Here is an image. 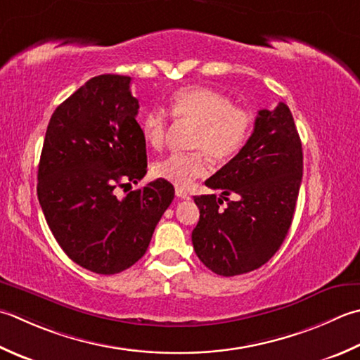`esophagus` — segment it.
Returning a JSON list of instances; mask_svg holds the SVG:
<instances>
[{
	"instance_id": "obj_1",
	"label": "esophagus",
	"mask_w": 360,
	"mask_h": 360,
	"mask_svg": "<svg viewBox=\"0 0 360 360\" xmlns=\"http://www.w3.org/2000/svg\"><path fill=\"white\" fill-rule=\"evenodd\" d=\"M176 196H178V198H181V200H188L190 196H188V193L186 192L184 188H176Z\"/></svg>"
}]
</instances>
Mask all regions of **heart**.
Here are the masks:
<instances>
[{"mask_svg":"<svg viewBox=\"0 0 360 360\" xmlns=\"http://www.w3.org/2000/svg\"><path fill=\"white\" fill-rule=\"evenodd\" d=\"M170 114L179 122L196 126L195 153H172L153 165V173L178 187H188L209 173V160L229 162L248 143L255 115L237 108L229 96L207 87H184L170 98ZM168 128L165 109L153 108L142 120V134L151 148L164 146Z\"/></svg>","mask_w":360,"mask_h":360,"instance_id":"1","label":"heart"}]
</instances>
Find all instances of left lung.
Returning <instances> with one entry per match:
<instances>
[{
  "mask_svg": "<svg viewBox=\"0 0 360 360\" xmlns=\"http://www.w3.org/2000/svg\"><path fill=\"white\" fill-rule=\"evenodd\" d=\"M301 178L302 148L290 109L279 103L274 110H259L240 154L206 181L221 195L193 198L200 221L192 243L201 262L220 276L269 262L290 229Z\"/></svg>",
  "mask_w": 360,
  "mask_h": 360,
  "instance_id": "obj_1",
  "label": "left lung"
}]
</instances>
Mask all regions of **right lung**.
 <instances>
[{"mask_svg": "<svg viewBox=\"0 0 360 360\" xmlns=\"http://www.w3.org/2000/svg\"><path fill=\"white\" fill-rule=\"evenodd\" d=\"M131 77L100 75L68 96L49 120L37 196L63 252L82 269L115 274L142 257L174 188L156 179L123 198L118 187L146 174Z\"/></svg>", "mask_w": 360, "mask_h": 360, "instance_id": "add662e5", "label": "right lung"}]
</instances>
